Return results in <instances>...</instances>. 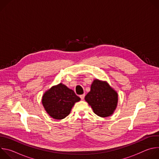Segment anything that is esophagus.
<instances>
[{"label":"esophagus","instance_id":"esophagus-1","mask_svg":"<svg viewBox=\"0 0 159 159\" xmlns=\"http://www.w3.org/2000/svg\"><path fill=\"white\" fill-rule=\"evenodd\" d=\"M84 97H85V94H82V95L80 96V98L82 100H83L84 99Z\"/></svg>","mask_w":159,"mask_h":159}]
</instances>
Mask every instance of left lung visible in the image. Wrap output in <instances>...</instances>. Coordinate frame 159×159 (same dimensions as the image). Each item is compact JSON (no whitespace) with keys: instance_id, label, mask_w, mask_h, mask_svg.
I'll use <instances>...</instances> for the list:
<instances>
[{"instance_id":"8db88e82","label":"left lung","mask_w":159,"mask_h":159,"mask_svg":"<svg viewBox=\"0 0 159 159\" xmlns=\"http://www.w3.org/2000/svg\"><path fill=\"white\" fill-rule=\"evenodd\" d=\"M85 101L94 112L101 118L113 115L118 102V94L107 81L94 79L90 92L85 97Z\"/></svg>"}]
</instances>
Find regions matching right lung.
<instances>
[{"mask_svg":"<svg viewBox=\"0 0 159 159\" xmlns=\"http://www.w3.org/2000/svg\"><path fill=\"white\" fill-rule=\"evenodd\" d=\"M80 101L73 90L60 83L44 93L41 102L50 117L60 120L69 115L75 103Z\"/></svg>","mask_w":159,"mask_h":159,"instance_id":"right-lung-1","label":"right lung"}]
</instances>
